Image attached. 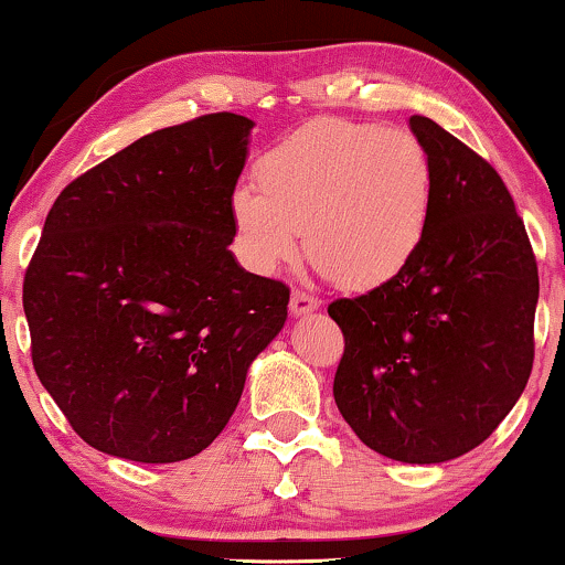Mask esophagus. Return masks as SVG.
I'll list each match as a JSON object with an SVG mask.
<instances>
[{
	"mask_svg": "<svg viewBox=\"0 0 565 565\" xmlns=\"http://www.w3.org/2000/svg\"><path fill=\"white\" fill-rule=\"evenodd\" d=\"M318 308H321V300L305 295V291H291V302H289L291 316H308V312H316Z\"/></svg>",
	"mask_w": 565,
	"mask_h": 565,
	"instance_id": "esophagus-1",
	"label": "esophagus"
}]
</instances>
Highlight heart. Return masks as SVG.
I'll return each mask as SVG.
<instances>
[{
    "instance_id": "b5f03b06",
    "label": "heart",
    "mask_w": 565,
    "mask_h": 565,
    "mask_svg": "<svg viewBox=\"0 0 565 565\" xmlns=\"http://www.w3.org/2000/svg\"><path fill=\"white\" fill-rule=\"evenodd\" d=\"M257 189L231 194L242 260L276 274L300 253L339 287L369 291L397 278L424 244L434 166L403 128L316 118L263 154Z\"/></svg>"
}]
</instances>
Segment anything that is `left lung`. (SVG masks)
<instances>
[{
	"label": "left lung",
	"instance_id": "1",
	"mask_svg": "<svg viewBox=\"0 0 565 565\" xmlns=\"http://www.w3.org/2000/svg\"><path fill=\"white\" fill-rule=\"evenodd\" d=\"M411 131L434 166L424 244L394 281L329 305L344 334L339 413L399 463L479 447L519 403L534 360L540 276L505 183L424 115Z\"/></svg>",
	"mask_w": 565,
	"mask_h": 565
}]
</instances>
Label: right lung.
I'll list each match as a JSON object with an SVG mask.
<instances>
[{"instance_id": "1", "label": "right lung", "mask_w": 565, "mask_h": 565, "mask_svg": "<svg viewBox=\"0 0 565 565\" xmlns=\"http://www.w3.org/2000/svg\"><path fill=\"white\" fill-rule=\"evenodd\" d=\"M253 126L213 113L141 136L46 215L23 281L33 369L94 450L136 463L202 452L284 329L289 289L228 249Z\"/></svg>"}]
</instances>
